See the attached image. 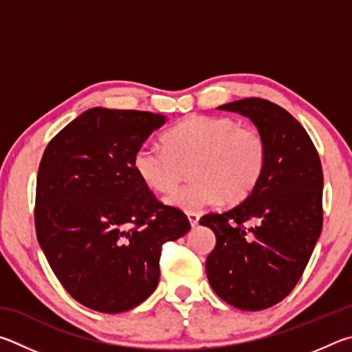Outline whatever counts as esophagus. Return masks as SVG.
Returning <instances> with one entry per match:
<instances>
[{"label": "esophagus", "mask_w": 352, "mask_h": 352, "mask_svg": "<svg viewBox=\"0 0 352 352\" xmlns=\"http://www.w3.org/2000/svg\"><path fill=\"white\" fill-rule=\"evenodd\" d=\"M187 218H188L190 226H192V227H196V226L199 224V214L198 213L190 212V213H187Z\"/></svg>", "instance_id": "1"}]
</instances>
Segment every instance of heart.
<instances>
[{
    "mask_svg": "<svg viewBox=\"0 0 352 352\" xmlns=\"http://www.w3.org/2000/svg\"><path fill=\"white\" fill-rule=\"evenodd\" d=\"M164 146L142 145L134 154L135 175L146 188L166 193L187 168L188 184L165 198L182 212L243 201L266 164V142L255 126L238 125L232 117L190 116L164 134Z\"/></svg>",
    "mask_w": 352,
    "mask_h": 352,
    "instance_id": "heart-1",
    "label": "heart"
}]
</instances>
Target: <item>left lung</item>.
Listing matches in <instances>:
<instances>
[{
  "label": "left lung",
  "mask_w": 352,
  "mask_h": 352,
  "mask_svg": "<svg viewBox=\"0 0 352 352\" xmlns=\"http://www.w3.org/2000/svg\"><path fill=\"white\" fill-rule=\"evenodd\" d=\"M218 109L249 117L267 153L248 198L224 213L201 218L199 224L217 236L206 272L226 303L261 311L291 294L322 233V162L306 129L278 104L252 97ZM245 222L256 226L245 230Z\"/></svg>",
  "instance_id": "1"
}]
</instances>
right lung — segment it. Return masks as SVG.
<instances>
[{
	"mask_svg": "<svg viewBox=\"0 0 352 352\" xmlns=\"http://www.w3.org/2000/svg\"><path fill=\"white\" fill-rule=\"evenodd\" d=\"M148 111L91 108L49 142L36 176V239L78 303L119 314L159 283L160 248L190 223L135 175L134 154L164 126Z\"/></svg>",
	"mask_w": 352,
	"mask_h": 352,
	"instance_id": "add662e5",
	"label": "right lung"
}]
</instances>
